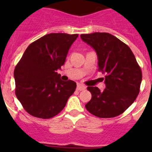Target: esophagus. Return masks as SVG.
Wrapping results in <instances>:
<instances>
[{"mask_svg":"<svg viewBox=\"0 0 152 152\" xmlns=\"http://www.w3.org/2000/svg\"><path fill=\"white\" fill-rule=\"evenodd\" d=\"M86 89L85 86L82 85V84H77V91H84V90Z\"/></svg>","mask_w":152,"mask_h":152,"instance_id":"obj_1","label":"esophagus"}]
</instances>
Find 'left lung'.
<instances>
[{
  "label": "left lung",
  "instance_id": "1",
  "mask_svg": "<svg viewBox=\"0 0 152 152\" xmlns=\"http://www.w3.org/2000/svg\"><path fill=\"white\" fill-rule=\"evenodd\" d=\"M97 55L99 71L105 74L106 88L88 87L91 100L86 109L100 118H112L126 111L139 94L142 74L128 45L107 33L81 34Z\"/></svg>",
  "mask_w": 152,
  "mask_h": 152
}]
</instances>
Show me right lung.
<instances>
[{
    "label": "right lung",
    "mask_w": 152,
    "mask_h": 152,
    "mask_svg": "<svg viewBox=\"0 0 152 152\" xmlns=\"http://www.w3.org/2000/svg\"><path fill=\"white\" fill-rule=\"evenodd\" d=\"M77 34L49 33L32 42L14 69L16 96L33 116L49 119L66 105L77 84L56 72L64 64Z\"/></svg>",
    "instance_id": "right-lung-1"
}]
</instances>
